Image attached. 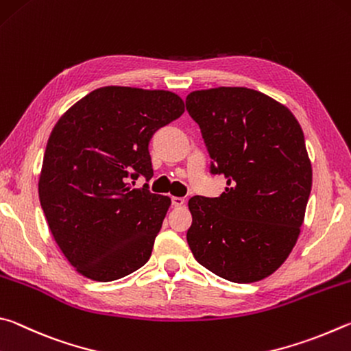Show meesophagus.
<instances>
[{
    "label": "esophagus",
    "mask_w": 351,
    "mask_h": 351,
    "mask_svg": "<svg viewBox=\"0 0 351 351\" xmlns=\"http://www.w3.org/2000/svg\"><path fill=\"white\" fill-rule=\"evenodd\" d=\"M171 202L174 206H183L185 205V199L183 197H171Z\"/></svg>",
    "instance_id": "esophagus-1"
}]
</instances>
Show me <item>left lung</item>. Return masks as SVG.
I'll return each instance as SVG.
<instances>
[{
    "mask_svg": "<svg viewBox=\"0 0 351 351\" xmlns=\"http://www.w3.org/2000/svg\"><path fill=\"white\" fill-rule=\"evenodd\" d=\"M186 110L226 179L220 197L194 195L186 241L200 265L236 284L273 274L299 237L311 163L296 117L248 88L194 90Z\"/></svg>",
    "mask_w": 351,
    "mask_h": 351,
    "instance_id": "obj_1",
    "label": "left lung"
}]
</instances>
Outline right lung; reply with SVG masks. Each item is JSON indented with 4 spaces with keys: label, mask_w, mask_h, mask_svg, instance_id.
Segmentation results:
<instances>
[{
    "label": "right lung",
    "mask_w": 351,
    "mask_h": 351,
    "mask_svg": "<svg viewBox=\"0 0 351 351\" xmlns=\"http://www.w3.org/2000/svg\"><path fill=\"white\" fill-rule=\"evenodd\" d=\"M185 112L169 90L106 86L83 97L57 121L38 182L55 242L80 274L125 278L149 261L171 199L143 188L152 177L149 141Z\"/></svg>",
    "instance_id": "right-lung-1"
}]
</instances>
